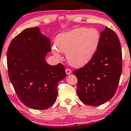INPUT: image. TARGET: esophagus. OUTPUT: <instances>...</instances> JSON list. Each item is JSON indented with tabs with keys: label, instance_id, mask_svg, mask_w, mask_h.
I'll list each match as a JSON object with an SVG mask.
<instances>
[{
	"label": "esophagus",
	"instance_id": "esophagus-1",
	"mask_svg": "<svg viewBox=\"0 0 131 131\" xmlns=\"http://www.w3.org/2000/svg\"><path fill=\"white\" fill-rule=\"evenodd\" d=\"M65 72H66V74H67V75L70 74H71V72H72V71H71V70L69 69H67L65 70Z\"/></svg>",
	"mask_w": 131,
	"mask_h": 131
}]
</instances>
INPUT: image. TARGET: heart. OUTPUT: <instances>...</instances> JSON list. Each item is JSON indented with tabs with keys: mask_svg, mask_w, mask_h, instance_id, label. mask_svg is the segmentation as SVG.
<instances>
[{
	"mask_svg": "<svg viewBox=\"0 0 131 131\" xmlns=\"http://www.w3.org/2000/svg\"><path fill=\"white\" fill-rule=\"evenodd\" d=\"M100 41V34L96 29L78 28L59 34L55 45L60 51L67 54V61L70 65L82 67L93 57ZM58 50L54 47L52 49L54 55L59 57Z\"/></svg>",
	"mask_w": 131,
	"mask_h": 131,
	"instance_id": "b5f03b06",
	"label": "heart"
}]
</instances>
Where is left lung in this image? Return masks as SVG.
<instances>
[{"mask_svg":"<svg viewBox=\"0 0 131 131\" xmlns=\"http://www.w3.org/2000/svg\"><path fill=\"white\" fill-rule=\"evenodd\" d=\"M122 72V51L118 36L105 27L93 57L81 69L74 70L77 77V94L85 104L97 106L113 97Z\"/></svg>","mask_w":131,"mask_h":131,"instance_id":"1","label":"left lung"}]
</instances>
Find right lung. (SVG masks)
I'll return each instance as SVG.
<instances>
[{
    "instance_id": "add662e5",
    "label": "right lung",
    "mask_w": 131,
    "mask_h": 131,
    "mask_svg": "<svg viewBox=\"0 0 131 131\" xmlns=\"http://www.w3.org/2000/svg\"><path fill=\"white\" fill-rule=\"evenodd\" d=\"M50 51L49 38L38 27L24 29L8 49L10 80L20 101L34 110H46L53 105L57 97L58 82L66 77L62 64L52 66L46 62Z\"/></svg>"
}]
</instances>
